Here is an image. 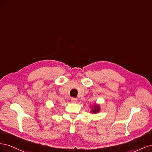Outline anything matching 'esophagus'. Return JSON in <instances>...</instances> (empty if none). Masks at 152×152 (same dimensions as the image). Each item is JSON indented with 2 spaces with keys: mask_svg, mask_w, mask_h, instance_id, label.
<instances>
[{
  "mask_svg": "<svg viewBox=\"0 0 152 152\" xmlns=\"http://www.w3.org/2000/svg\"><path fill=\"white\" fill-rule=\"evenodd\" d=\"M71 102H72V103H76L77 99L75 98H71Z\"/></svg>",
  "mask_w": 152,
  "mask_h": 152,
  "instance_id": "obj_1",
  "label": "esophagus"
}]
</instances>
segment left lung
I'll return each instance as SVG.
<instances>
[{"mask_svg":"<svg viewBox=\"0 0 152 152\" xmlns=\"http://www.w3.org/2000/svg\"><path fill=\"white\" fill-rule=\"evenodd\" d=\"M91 112L92 113H97L100 111V105L99 104H94L91 106Z\"/></svg>","mask_w":152,"mask_h":152,"instance_id":"obj_1","label":"left lung"}]
</instances>
